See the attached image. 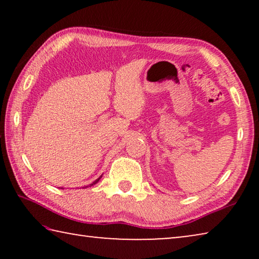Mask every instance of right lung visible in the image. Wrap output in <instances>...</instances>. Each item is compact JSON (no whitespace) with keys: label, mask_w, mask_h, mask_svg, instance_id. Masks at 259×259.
<instances>
[{"label":"right lung","mask_w":259,"mask_h":259,"mask_svg":"<svg viewBox=\"0 0 259 259\" xmlns=\"http://www.w3.org/2000/svg\"><path fill=\"white\" fill-rule=\"evenodd\" d=\"M100 178H102V176H100V177H99V178H97V179H96V181H95V182H94V183H91V184H90V185H89V186H93V185H95V184H97V183H98V182H99V179H100ZM85 187H88V186H85Z\"/></svg>","instance_id":"right-lung-1"}]
</instances>
